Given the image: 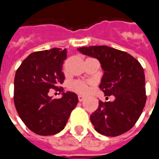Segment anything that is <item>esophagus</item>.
<instances>
[{"instance_id": "esophagus-1", "label": "esophagus", "mask_w": 159, "mask_h": 159, "mask_svg": "<svg viewBox=\"0 0 159 159\" xmlns=\"http://www.w3.org/2000/svg\"><path fill=\"white\" fill-rule=\"evenodd\" d=\"M84 99H85V98H84V97H83V95H78V100H79L80 102H82V101H83V100H84Z\"/></svg>"}]
</instances>
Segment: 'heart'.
Masks as SVG:
<instances>
[{
  "label": "heart",
  "mask_w": 159,
  "mask_h": 159,
  "mask_svg": "<svg viewBox=\"0 0 159 159\" xmlns=\"http://www.w3.org/2000/svg\"><path fill=\"white\" fill-rule=\"evenodd\" d=\"M92 83L86 81H82V80H76L70 83L69 89L71 91H74L76 93H81V94H85L89 91L90 87Z\"/></svg>",
  "instance_id": "obj_1"
}]
</instances>
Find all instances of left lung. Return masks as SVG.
Here are the masks:
<instances>
[{
    "mask_svg": "<svg viewBox=\"0 0 159 159\" xmlns=\"http://www.w3.org/2000/svg\"><path fill=\"white\" fill-rule=\"evenodd\" d=\"M85 55L97 59L104 75L100 89L113 101H99L90 121L98 133L118 136L132 129L141 115L147 101L145 73L140 62L129 53L107 46L78 48Z\"/></svg>",
    "mask_w": 159,
    "mask_h": 159,
    "instance_id": "8db88e82",
    "label": "left lung"
}]
</instances>
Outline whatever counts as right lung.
I'll return each instance as SVG.
<instances>
[{
    "label": "right lung",
    "instance_id": "right-lung-1",
    "mask_svg": "<svg viewBox=\"0 0 159 159\" xmlns=\"http://www.w3.org/2000/svg\"><path fill=\"white\" fill-rule=\"evenodd\" d=\"M67 58L66 48H52L30 53L20 65L14 78L13 100L16 110L27 128L39 135H52L66 126L78 103L75 93H63L52 99L51 89L62 92V71Z\"/></svg>",
    "mask_w": 159,
    "mask_h": 159
}]
</instances>
